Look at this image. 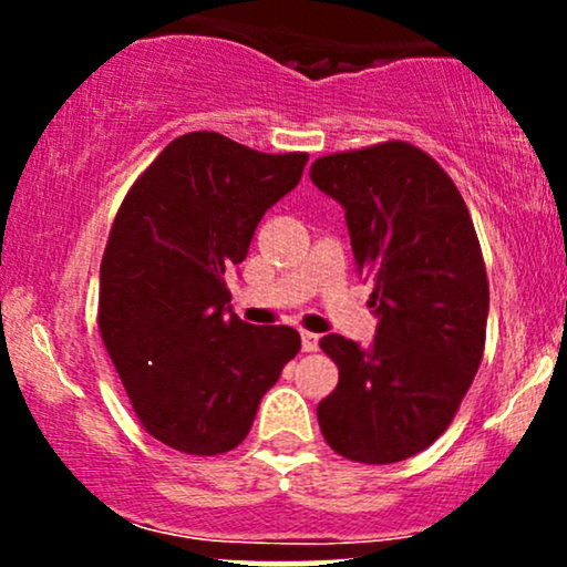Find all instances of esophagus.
<instances>
[{
  "label": "esophagus",
  "instance_id": "1",
  "mask_svg": "<svg viewBox=\"0 0 567 567\" xmlns=\"http://www.w3.org/2000/svg\"><path fill=\"white\" fill-rule=\"evenodd\" d=\"M301 347H303V351H317V349H320V336L309 333V330H303V333H301Z\"/></svg>",
  "mask_w": 567,
  "mask_h": 567
}]
</instances>
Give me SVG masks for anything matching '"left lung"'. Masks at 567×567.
Wrapping results in <instances>:
<instances>
[{"label":"left lung","instance_id":"obj_1","mask_svg":"<svg viewBox=\"0 0 567 567\" xmlns=\"http://www.w3.org/2000/svg\"><path fill=\"white\" fill-rule=\"evenodd\" d=\"M309 175L347 210L381 317L365 349L320 341L338 365L317 405L322 437L357 464H396L451 426L483 362L491 290L477 231L451 175L408 141L328 154Z\"/></svg>","mask_w":567,"mask_h":567}]
</instances>
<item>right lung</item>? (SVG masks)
I'll list each match as a JSON object with an SVG mask.
<instances>
[{"instance_id": "add662e5", "label": "right lung", "mask_w": 567, "mask_h": 567, "mask_svg": "<svg viewBox=\"0 0 567 567\" xmlns=\"http://www.w3.org/2000/svg\"><path fill=\"white\" fill-rule=\"evenodd\" d=\"M306 159L197 130L167 143L116 210L97 330L141 426L173 451H234L301 349L288 324L239 320L224 275L245 261L258 220L296 188Z\"/></svg>"}]
</instances>
